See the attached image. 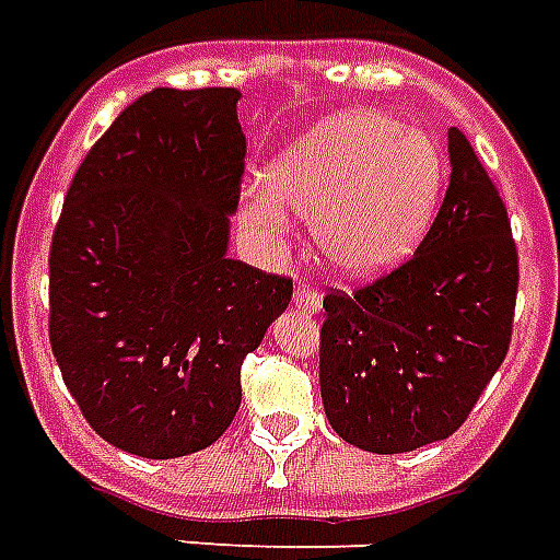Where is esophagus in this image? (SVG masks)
Wrapping results in <instances>:
<instances>
[{"instance_id":"1","label":"esophagus","mask_w":560,"mask_h":560,"mask_svg":"<svg viewBox=\"0 0 560 560\" xmlns=\"http://www.w3.org/2000/svg\"><path fill=\"white\" fill-rule=\"evenodd\" d=\"M293 305H296V311H302V314H308V317H317L319 305H323V296H319L317 290L299 288L296 293H293Z\"/></svg>"}]
</instances>
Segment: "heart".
<instances>
[{
    "instance_id": "obj_1",
    "label": "heart",
    "mask_w": 560,
    "mask_h": 560,
    "mask_svg": "<svg viewBox=\"0 0 560 560\" xmlns=\"http://www.w3.org/2000/svg\"><path fill=\"white\" fill-rule=\"evenodd\" d=\"M446 178L438 140L378 110H343L290 140L264 185L243 187L241 223L264 241L308 217L311 241L328 270L375 279L411 255L429 232Z\"/></svg>"
}]
</instances>
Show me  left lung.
Returning <instances> with one entry per match:
<instances>
[{"mask_svg":"<svg viewBox=\"0 0 560 560\" xmlns=\"http://www.w3.org/2000/svg\"><path fill=\"white\" fill-rule=\"evenodd\" d=\"M450 166L411 261L352 296L323 299V408L343 441L375 455L446 441L511 343L520 272L505 202L458 128Z\"/></svg>","mask_w":560,"mask_h":560,"instance_id":"obj_1","label":"left lung"}]
</instances>
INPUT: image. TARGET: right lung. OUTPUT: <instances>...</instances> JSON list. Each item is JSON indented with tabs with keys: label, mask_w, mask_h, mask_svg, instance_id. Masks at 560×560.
I'll use <instances>...</instances> for the list:
<instances>
[{
	"label": "right lung",
	"mask_w": 560,
	"mask_h": 560,
	"mask_svg": "<svg viewBox=\"0 0 560 560\" xmlns=\"http://www.w3.org/2000/svg\"><path fill=\"white\" fill-rule=\"evenodd\" d=\"M234 88L158 91L81 161L49 255V340L102 441L166 460L241 408L243 358L290 279L229 258L246 135Z\"/></svg>",
	"instance_id": "obj_1"
}]
</instances>
